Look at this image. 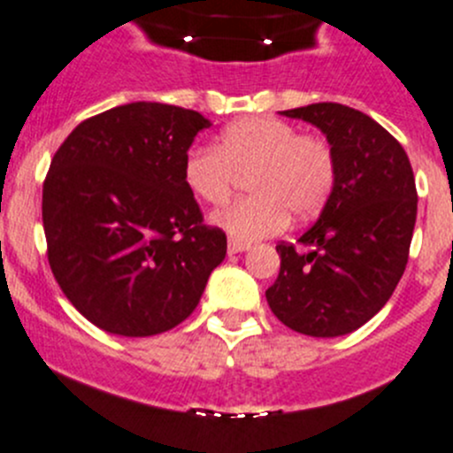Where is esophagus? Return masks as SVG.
<instances>
[{
  "mask_svg": "<svg viewBox=\"0 0 453 453\" xmlns=\"http://www.w3.org/2000/svg\"><path fill=\"white\" fill-rule=\"evenodd\" d=\"M243 250H248V243H241V241H234V239L227 241V252H230V255H236V252H243Z\"/></svg>",
  "mask_w": 453,
  "mask_h": 453,
  "instance_id": "1",
  "label": "esophagus"
}]
</instances>
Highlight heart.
I'll list each match as a JSON object with an SVG mask.
<instances>
[{"mask_svg":"<svg viewBox=\"0 0 453 453\" xmlns=\"http://www.w3.org/2000/svg\"><path fill=\"white\" fill-rule=\"evenodd\" d=\"M246 174L252 196L212 214L214 226L241 243L277 234L290 214L315 217L335 188V151L328 141L299 134L290 122L257 116L232 122L217 145L192 147L183 158L185 188L210 205L226 203L236 176Z\"/></svg>","mask_w":453,"mask_h":453,"instance_id":"1","label":"heart"}]
</instances>
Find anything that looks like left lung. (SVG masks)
Returning <instances> with one entry per match:
<instances>
[{"label":"left lung","instance_id":"obj_1","mask_svg":"<svg viewBox=\"0 0 453 453\" xmlns=\"http://www.w3.org/2000/svg\"><path fill=\"white\" fill-rule=\"evenodd\" d=\"M281 113L326 134L337 179L315 226L297 243L277 246L281 265L265 299L293 331L346 335L388 302L407 268L418 212L411 163L382 125L346 104Z\"/></svg>","mask_w":453,"mask_h":453}]
</instances>
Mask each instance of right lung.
<instances>
[{"label": "right lung", "mask_w": 453, "mask_h": 453, "mask_svg": "<svg viewBox=\"0 0 453 453\" xmlns=\"http://www.w3.org/2000/svg\"><path fill=\"white\" fill-rule=\"evenodd\" d=\"M210 120L131 103L87 118L42 189L46 257L71 303L103 331L150 337L192 315L227 239L205 226L183 158Z\"/></svg>", "instance_id": "right-lung-1"}]
</instances>
